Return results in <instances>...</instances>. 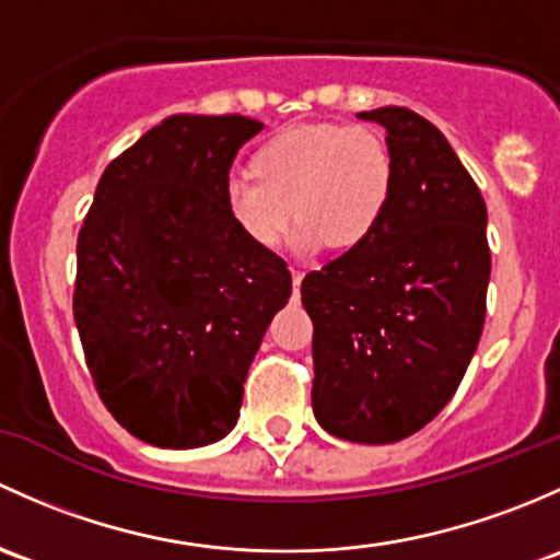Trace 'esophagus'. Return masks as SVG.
Wrapping results in <instances>:
<instances>
[{
	"instance_id": "esophagus-1",
	"label": "esophagus",
	"mask_w": 560,
	"mask_h": 560,
	"mask_svg": "<svg viewBox=\"0 0 560 560\" xmlns=\"http://www.w3.org/2000/svg\"><path fill=\"white\" fill-rule=\"evenodd\" d=\"M291 275H293V299H299V288H302L304 272L302 269H291Z\"/></svg>"
}]
</instances>
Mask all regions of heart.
Returning <instances> with one entry per match:
<instances>
[{
  "label": "heart",
  "instance_id": "obj_1",
  "mask_svg": "<svg viewBox=\"0 0 560 560\" xmlns=\"http://www.w3.org/2000/svg\"><path fill=\"white\" fill-rule=\"evenodd\" d=\"M396 194V159L372 126L313 124L278 131L250 155V172L223 186V207L256 247H278L296 218L293 245L315 253L364 247Z\"/></svg>",
  "mask_w": 560,
  "mask_h": 560
}]
</instances>
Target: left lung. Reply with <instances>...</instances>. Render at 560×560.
<instances>
[{"label":"left lung","instance_id":"8db88e82","mask_svg":"<svg viewBox=\"0 0 560 560\" xmlns=\"http://www.w3.org/2000/svg\"><path fill=\"white\" fill-rule=\"evenodd\" d=\"M385 129L396 194L364 247L302 280L313 318V412L328 434L388 445L453 399L486 323L491 280L480 188L434 124L407 107Z\"/></svg>","mask_w":560,"mask_h":560}]
</instances>
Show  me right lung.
<instances>
[{"mask_svg":"<svg viewBox=\"0 0 560 560\" xmlns=\"http://www.w3.org/2000/svg\"><path fill=\"white\" fill-rule=\"evenodd\" d=\"M245 115H170L102 175L78 237L74 323L113 418L170 451L237 425L242 383L291 272L223 207Z\"/></svg>","mask_w":560,"mask_h":560,"instance_id":"obj_1","label":"right lung"}]
</instances>
